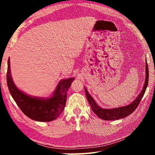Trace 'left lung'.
Wrapping results in <instances>:
<instances>
[{
	"label": "left lung",
	"instance_id": "left-lung-1",
	"mask_svg": "<svg viewBox=\"0 0 155 155\" xmlns=\"http://www.w3.org/2000/svg\"><path fill=\"white\" fill-rule=\"evenodd\" d=\"M148 77H149V72H148V64L147 61H146V80L145 83H144L143 90H141V93L139 94L138 96L136 98L134 101L132 103L127 106L120 107L118 108H114V109H103L100 107L98 104L94 101V98L90 96V94L88 93L87 90L85 88V91L86 94V97L90 103V106L91 107L92 111L95 113L96 115L99 117L100 118L104 120H120L121 118H124L125 117H127L128 115L132 114V113L137 109L139 104H140V101L142 97L143 96L144 93H145L146 90L148 86Z\"/></svg>",
	"mask_w": 155,
	"mask_h": 155
}]
</instances>
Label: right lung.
<instances>
[{"label": "right lung", "mask_w": 155, "mask_h": 155, "mask_svg": "<svg viewBox=\"0 0 155 155\" xmlns=\"http://www.w3.org/2000/svg\"><path fill=\"white\" fill-rule=\"evenodd\" d=\"M74 78L60 81L51 98H37L22 92L15 85L10 72V61L7 62V83L9 92L24 114L29 118L39 122L56 120L64 111L66 103L67 91Z\"/></svg>", "instance_id": "1"}]
</instances>
